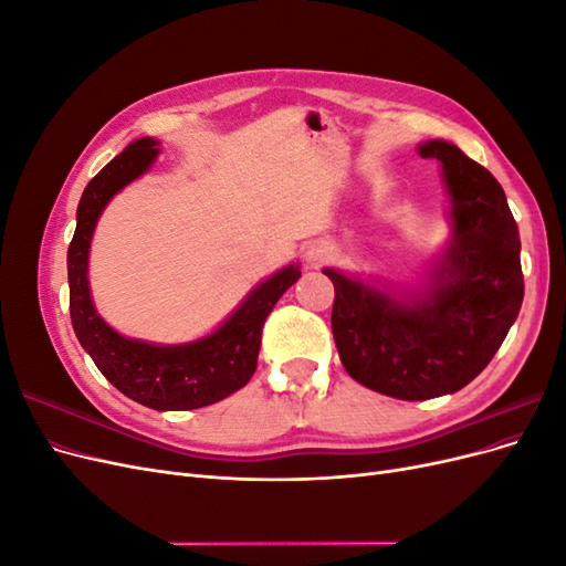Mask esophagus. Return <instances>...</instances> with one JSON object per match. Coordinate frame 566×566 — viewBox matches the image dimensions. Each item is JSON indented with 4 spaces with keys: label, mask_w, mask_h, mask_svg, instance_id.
<instances>
[{
    "label": "esophagus",
    "mask_w": 566,
    "mask_h": 566,
    "mask_svg": "<svg viewBox=\"0 0 566 566\" xmlns=\"http://www.w3.org/2000/svg\"><path fill=\"white\" fill-rule=\"evenodd\" d=\"M325 254H328V250H325V248H314V250H310V264H312V266H318V264L325 260Z\"/></svg>",
    "instance_id": "esophagus-1"
}]
</instances>
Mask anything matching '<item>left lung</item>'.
Listing matches in <instances>:
<instances>
[{
  "label": "left lung",
  "instance_id": "1",
  "mask_svg": "<svg viewBox=\"0 0 566 566\" xmlns=\"http://www.w3.org/2000/svg\"><path fill=\"white\" fill-rule=\"evenodd\" d=\"M451 196L453 238L432 287L403 304L335 269L333 337L356 382L403 401L453 394L482 373L524 300L520 231L501 184L458 146L427 142Z\"/></svg>",
  "mask_w": 566,
  "mask_h": 566
}]
</instances>
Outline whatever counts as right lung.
Returning <instances> with one entry per match:
<instances>
[{"label":"right lung","instance_id":"1","mask_svg":"<svg viewBox=\"0 0 566 566\" xmlns=\"http://www.w3.org/2000/svg\"><path fill=\"white\" fill-rule=\"evenodd\" d=\"M153 139H139L115 156L87 184L77 205V229L67 248L71 321L80 345L104 378L129 397L156 410H191L217 403L245 387L256 368L264 321L285 290L302 273L287 266L252 290L238 312L208 337L191 345L158 347L117 335L94 310L87 281V256L98 214L119 188L144 175L156 160Z\"/></svg>","mask_w":566,"mask_h":566}]
</instances>
